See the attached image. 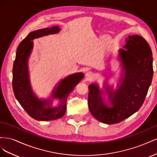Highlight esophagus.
<instances>
[{
	"mask_svg": "<svg viewBox=\"0 0 157 157\" xmlns=\"http://www.w3.org/2000/svg\"><path fill=\"white\" fill-rule=\"evenodd\" d=\"M94 77V73L92 72H91V71H89V72H88L86 73V77L88 79L93 78Z\"/></svg>",
	"mask_w": 157,
	"mask_h": 157,
	"instance_id": "esophagus-1",
	"label": "esophagus"
}]
</instances>
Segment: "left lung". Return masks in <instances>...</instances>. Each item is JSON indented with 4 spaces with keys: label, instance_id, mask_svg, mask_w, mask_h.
<instances>
[{
    "label": "left lung",
    "instance_id": "left-lung-1",
    "mask_svg": "<svg viewBox=\"0 0 157 157\" xmlns=\"http://www.w3.org/2000/svg\"><path fill=\"white\" fill-rule=\"evenodd\" d=\"M124 48L118 50L124 73L113 91L106 86L109 107L98 85H89L88 107L97 120L107 124H117L132 115L143 105L153 75L152 51L147 42L139 35L128 36Z\"/></svg>",
    "mask_w": 157,
    "mask_h": 157
}]
</instances>
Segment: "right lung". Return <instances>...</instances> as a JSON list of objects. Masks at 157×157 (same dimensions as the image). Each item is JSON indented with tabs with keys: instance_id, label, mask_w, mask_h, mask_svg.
<instances>
[{
	"instance_id": "right-lung-1",
	"label": "right lung",
	"mask_w": 157,
	"mask_h": 157,
	"mask_svg": "<svg viewBox=\"0 0 157 157\" xmlns=\"http://www.w3.org/2000/svg\"><path fill=\"white\" fill-rule=\"evenodd\" d=\"M60 31L58 26L39 29L31 32L19 44L13 65L12 86L14 95L21 107L31 117L37 121H48L62 117L66 111L67 99L84 77L82 73L69 75L59 83L52 92V98L59 99L60 104L52 107V99H39L31 87L27 62L33 47V39Z\"/></svg>"
}]
</instances>
